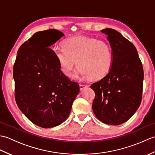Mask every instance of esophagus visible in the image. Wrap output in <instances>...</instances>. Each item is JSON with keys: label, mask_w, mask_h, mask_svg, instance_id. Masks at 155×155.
Segmentation results:
<instances>
[{"label": "esophagus", "mask_w": 155, "mask_h": 155, "mask_svg": "<svg viewBox=\"0 0 155 155\" xmlns=\"http://www.w3.org/2000/svg\"><path fill=\"white\" fill-rule=\"evenodd\" d=\"M79 87H80V90H81V91H82V90H83L84 88H87L88 86V85H87V84H81L79 85Z\"/></svg>", "instance_id": "esophagus-1"}]
</instances>
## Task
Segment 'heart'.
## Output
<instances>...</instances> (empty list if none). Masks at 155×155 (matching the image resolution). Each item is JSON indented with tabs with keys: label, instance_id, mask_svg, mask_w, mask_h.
I'll return each mask as SVG.
<instances>
[{
	"label": "heart",
	"instance_id": "1",
	"mask_svg": "<svg viewBox=\"0 0 155 155\" xmlns=\"http://www.w3.org/2000/svg\"><path fill=\"white\" fill-rule=\"evenodd\" d=\"M63 48L55 51V57L67 77L72 74L75 66L86 78L100 79L110 71L113 53L108 42L84 35H77L64 41Z\"/></svg>",
	"mask_w": 155,
	"mask_h": 155
}]
</instances>
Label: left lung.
Returning a JSON list of instances; mask_svg holds the SVG:
<instances>
[{
	"instance_id": "8db88e82",
	"label": "left lung",
	"mask_w": 155,
	"mask_h": 155,
	"mask_svg": "<svg viewBox=\"0 0 155 155\" xmlns=\"http://www.w3.org/2000/svg\"><path fill=\"white\" fill-rule=\"evenodd\" d=\"M113 53L109 72L91 84L95 93L93 110L103 123L118 125L127 121L139 108L143 94L144 71L134 45L118 31L102 30Z\"/></svg>"
}]
</instances>
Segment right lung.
Instances as JSON below:
<instances>
[{"mask_svg": "<svg viewBox=\"0 0 155 155\" xmlns=\"http://www.w3.org/2000/svg\"><path fill=\"white\" fill-rule=\"evenodd\" d=\"M63 36L55 29L36 32L18 48L13 67L16 103L42 128L63 123L80 91L78 84L61 71L55 52L49 48Z\"/></svg>", "mask_w": 155, "mask_h": 155, "instance_id": "add662e5", "label": "right lung"}]
</instances>
